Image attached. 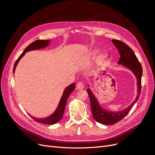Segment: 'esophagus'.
<instances>
[{"label": "esophagus", "instance_id": "1", "mask_svg": "<svg viewBox=\"0 0 155 155\" xmlns=\"http://www.w3.org/2000/svg\"><path fill=\"white\" fill-rule=\"evenodd\" d=\"M76 87H77V89L78 90H83L84 87V83H82V82H78L77 85H76Z\"/></svg>", "mask_w": 155, "mask_h": 155}]
</instances>
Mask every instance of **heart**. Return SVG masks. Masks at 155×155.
I'll return each instance as SVG.
<instances>
[{
  "mask_svg": "<svg viewBox=\"0 0 155 155\" xmlns=\"http://www.w3.org/2000/svg\"><path fill=\"white\" fill-rule=\"evenodd\" d=\"M97 51H93L91 54H95ZM108 60V56L106 53H101L98 55L96 59V64L99 67H104L106 64L107 63Z\"/></svg>",
  "mask_w": 155,
  "mask_h": 155,
  "instance_id": "b5f03b06",
  "label": "heart"
}]
</instances>
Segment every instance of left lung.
Wrapping results in <instances>:
<instances>
[{
  "instance_id": "8db88e82",
  "label": "left lung",
  "mask_w": 155,
  "mask_h": 155,
  "mask_svg": "<svg viewBox=\"0 0 155 155\" xmlns=\"http://www.w3.org/2000/svg\"><path fill=\"white\" fill-rule=\"evenodd\" d=\"M112 42L117 48L120 54V58L118 61L119 64H122L129 69H130L137 79L138 94L137 98L131 104V105L125 109L118 112H111L106 109H104L99 105L94 95L88 88L87 92L90 98L91 109L93 117L98 123L104 125H113L120 121L125 117L134 106L135 102L138 101L141 91V78L142 75V67L137 57L135 56L132 49L128 45L119 40L113 39Z\"/></svg>"
}]
</instances>
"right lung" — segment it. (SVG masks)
<instances>
[{"instance_id": "right-lung-1", "label": "right lung", "mask_w": 155, "mask_h": 155, "mask_svg": "<svg viewBox=\"0 0 155 155\" xmlns=\"http://www.w3.org/2000/svg\"><path fill=\"white\" fill-rule=\"evenodd\" d=\"M49 41H46V40H37L31 43L30 45H29L23 52L21 54L20 56L18 57L17 60L16 61V62L14 65L13 68V73H15V71L16 69V67L18 63V61H20V60L24 56V54H25L26 52L31 51V50H35V49H41L42 48H45L47 46L49 45ZM75 89V83H72L71 85L65 88L64 94L62 95V97L61 98V100L59 102L58 106L56 110L54 111V113L51 115L50 116H49L48 117H46V118H43V119H38V118H35V117H34L32 116H31L29 115L31 117L39 123H45V124H48V125H53L58 122L61 118L63 117V114L65 110V105L67 103V98L69 97V95L71 94V93Z\"/></svg>"}]
</instances>
